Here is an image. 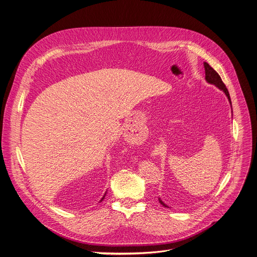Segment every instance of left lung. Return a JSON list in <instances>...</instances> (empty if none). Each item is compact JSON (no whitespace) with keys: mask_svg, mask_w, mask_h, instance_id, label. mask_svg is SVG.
Here are the masks:
<instances>
[{"mask_svg":"<svg viewBox=\"0 0 257 257\" xmlns=\"http://www.w3.org/2000/svg\"><path fill=\"white\" fill-rule=\"evenodd\" d=\"M204 68H205V79H206V81H207L208 83H210V84H213V85H215V86H216V87H218L220 90H222V91L225 93V95L227 96L229 103L231 104L228 90L226 89V87H225L224 83L222 82V80H221L220 76H219V75L214 71V69H213L211 66H210L207 62H204ZM159 201H160V203H161L163 206L167 207V205H165V204L163 203L160 199H159Z\"/></svg>","mask_w":257,"mask_h":257,"instance_id":"obj_1","label":"left lung"}]
</instances>
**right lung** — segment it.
<instances>
[{"label":"right lung","instance_id":"add662e5","mask_svg":"<svg viewBox=\"0 0 257 257\" xmlns=\"http://www.w3.org/2000/svg\"><path fill=\"white\" fill-rule=\"evenodd\" d=\"M104 197H105V195H104V196H103V198H102V199H101V200H100V202H101V201H102V200H103V199H104Z\"/></svg>","mask_w":257,"mask_h":257}]
</instances>
